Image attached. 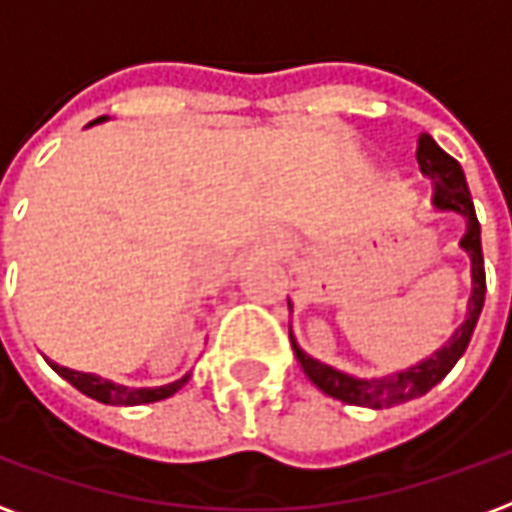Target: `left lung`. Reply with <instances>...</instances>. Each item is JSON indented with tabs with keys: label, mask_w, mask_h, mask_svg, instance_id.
Returning a JSON list of instances; mask_svg holds the SVG:
<instances>
[{
	"label": "left lung",
	"mask_w": 512,
	"mask_h": 512,
	"mask_svg": "<svg viewBox=\"0 0 512 512\" xmlns=\"http://www.w3.org/2000/svg\"><path fill=\"white\" fill-rule=\"evenodd\" d=\"M417 161L422 175L433 183V197L430 205L439 213H455L466 222V233L461 238V249L469 255L472 263V296L466 301V315L463 323L455 332L447 337V343L436 348L433 354L425 356L417 365L406 367V370H397L389 376L378 378H359L337 370V367L326 365L321 359L310 356L293 337L290 329V343L296 351L301 370L307 373L312 384L321 389L323 395L334 397V400H343L348 406H365V408H392L400 403H408L414 397H422L430 392L433 386L439 384L441 378L450 373L455 362L461 359L466 345L472 340L474 326L477 318L483 312L485 301V268H483V246H480V222H477V213H474L472 194L466 186V175H463L461 164L444 153L430 134H419L417 139ZM288 307L293 312V304L288 299Z\"/></svg>",
	"instance_id": "obj_1"
}]
</instances>
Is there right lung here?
<instances>
[{"instance_id": "obj_1", "label": "right lung", "mask_w": 512, "mask_h": 512, "mask_svg": "<svg viewBox=\"0 0 512 512\" xmlns=\"http://www.w3.org/2000/svg\"><path fill=\"white\" fill-rule=\"evenodd\" d=\"M109 117H98L93 120L90 126L95 123H104ZM51 370L62 376L68 384H73L82 395L93 397L98 403H106V406H142V403H156V400H167L178 392L180 386L186 384L191 378V373H186L183 378L178 381H172V384H164V386H126V384H115V381H109V378H101L95 376V373H82V370H71V367H62L57 362H51Z\"/></svg>"}]
</instances>
